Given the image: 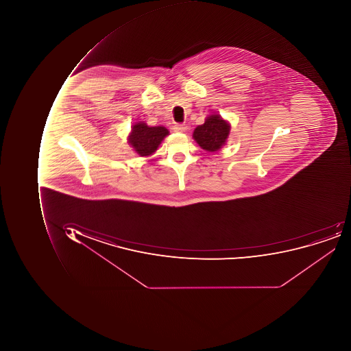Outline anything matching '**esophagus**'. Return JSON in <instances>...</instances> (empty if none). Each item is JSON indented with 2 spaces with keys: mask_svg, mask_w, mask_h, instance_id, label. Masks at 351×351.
Wrapping results in <instances>:
<instances>
[{
  "mask_svg": "<svg viewBox=\"0 0 351 351\" xmlns=\"http://www.w3.org/2000/svg\"><path fill=\"white\" fill-rule=\"evenodd\" d=\"M175 132L177 133H182V132H186V126L184 124L177 123L175 124L174 128H173Z\"/></svg>",
  "mask_w": 351,
  "mask_h": 351,
  "instance_id": "1",
  "label": "esophagus"
}]
</instances>
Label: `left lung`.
I'll list each match as a JSON object with an SVG mask.
<instances>
[{
	"mask_svg": "<svg viewBox=\"0 0 351 351\" xmlns=\"http://www.w3.org/2000/svg\"><path fill=\"white\" fill-rule=\"evenodd\" d=\"M231 131L229 121L218 114H208L204 123L193 132V139L204 151L217 152L227 143Z\"/></svg>",
	"mask_w": 351,
	"mask_h": 351,
	"instance_id": "obj_1",
	"label": "left lung"
}]
</instances>
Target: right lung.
<instances>
[{
	"instance_id": "add662e5",
	"label": "right lung",
	"mask_w": 351,
	"mask_h": 351,
	"mask_svg": "<svg viewBox=\"0 0 351 351\" xmlns=\"http://www.w3.org/2000/svg\"><path fill=\"white\" fill-rule=\"evenodd\" d=\"M170 134L165 126H149L145 121L132 125L128 143L140 157H149L158 149L165 138Z\"/></svg>"
}]
</instances>
